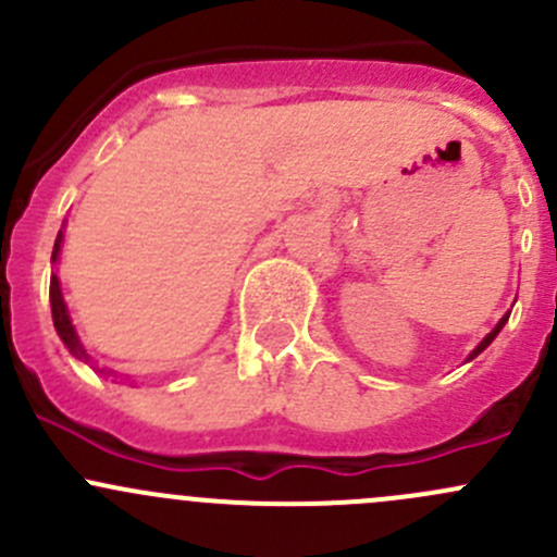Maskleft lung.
<instances>
[{"label":"left lung","mask_w":557,"mask_h":557,"mask_svg":"<svg viewBox=\"0 0 557 557\" xmlns=\"http://www.w3.org/2000/svg\"><path fill=\"white\" fill-rule=\"evenodd\" d=\"M507 320H509V312H507V314H504V318H502V320H498V323H496V329H493V331H491V334H487V336H485V339H482V342H480V345H476V347H474V350H471L469 361H471V358H476V356H480V352H482V350H485V347H487V345H491V342H493V339H496V336H498V331H502V329H504V323H507Z\"/></svg>","instance_id":"obj_1"}]
</instances>
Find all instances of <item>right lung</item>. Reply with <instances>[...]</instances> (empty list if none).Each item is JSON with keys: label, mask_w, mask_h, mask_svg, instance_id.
<instances>
[{"label": "right lung", "mask_w": 557, "mask_h": 557, "mask_svg": "<svg viewBox=\"0 0 557 557\" xmlns=\"http://www.w3.org/2000/svg\"><path fill=\"white\" fill-rule=\"evenodd\" d=\"M61 239H64V234L59 232V237H55V245H53V261L59 258V252H61ZM50 312H53V325H55V331H59L61 342L66 345V350H70L75 358H81V361H86V363L91 361L86 352V347H83L81 336H77L75 325H72L70 312H66V301H64V296H61V283L55 274H50ZM99 372H104V369H99ZM107 374H112V372H107Z\"/></svg>", "instance_id": "obj_1"}]
</instances>
